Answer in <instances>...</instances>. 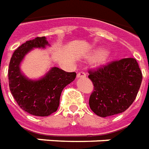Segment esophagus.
<instances>
[{"label": "esophagus", "mask_w": 149, "mask_h": 149, "mask_svg": "<svg viewBox=\"0 0 149 149\" xmlns=\"http://www.w3.org/2000/svg\"><path fill=\"white\" fill-rule=\"evenodd\" d=\"M77 78H85L86 74L84 72H78L77 75Z\"/></svg>", "instance_id": "34e87169"}]
</instances>
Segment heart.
I'll return each mask as SVG.
<instances>
[{"label":"heart","instance_id":"b5f03b06","mask_svg":"<svg viewBox=\"0 0 149 149\" xmlns=\"http://www.w3.org/2000/svg\"><path fill=\"white\" fill-rule=\"evenodd\" d=\"M92 57H95V63L100 65L104 64L108 60L109 57H110V52L107 50H102V49H96L95 50L94 54H92Z\"/></svg>","mask_w":149,"mask_h":149}]
</instances>
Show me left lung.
Wrapping results in <instances>:
<instances>
[{
    "instance_id": "obj_1",
    "label": "left lung",
    "mask_w": 149,
    "mask_h": 149,
    "mask_svg": "<svg viewBox=\"0 0 149 149\" xmlns=\"http://www.w3.org/2000/svg\"><path fill=\"white\" fill-rule=\"evenodd\" d=\"M94 84L89 98L90 108L105 118L127 110L135 100L142 81V73L135 58L114 61L97 70L89 71Z\"/></svg>"
}]
</instances>
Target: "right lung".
<instances>
[{"mask_svg": "<svg viewBox=\"0 0 149 149\" xmlns=\"http://www.w3.org/2000/svg\"><path fill=\"white\" fill-rule=\"evenodd\" d=\"M49 46L46 37H37L22 44L13 53L8 69V82L11 93L19 107L35 116H49L59 107L64 88L72 82L76 72H67L52 67L38 80L24 76L20 64L25 56L35 48L45 49Z\"/></svg>", "mask_w": 149, "mask_h": 149, "instance_id": "obj_1", "label": "right lung"}]
</instances>
